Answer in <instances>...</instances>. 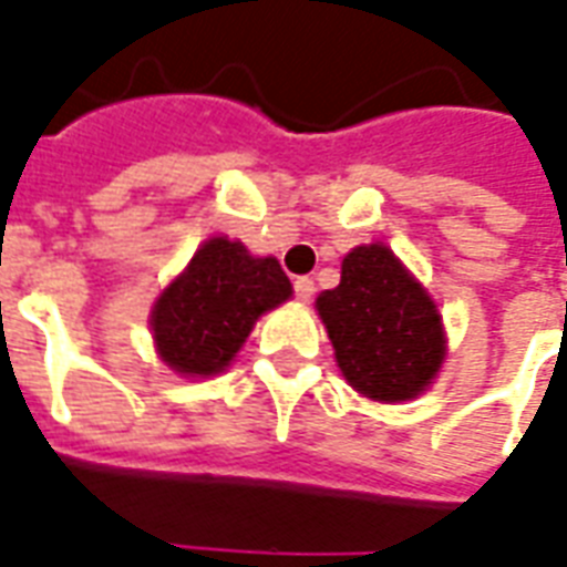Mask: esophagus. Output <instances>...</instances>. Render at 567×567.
Listing matches in <instances>:
<instances>
[{
	"label": "esophagus",
	"instance_id": "1",
	"mask_svg": "<svg viewBox=\"0 0 567 567\" xmlns=\"http://www.w3.org/2000/svg\"><path fill=\"white\" fill-rule=\"evenodd\" d=\"M295 295H297V300L309 303V300H312V295H316V282H312L309 276H297V279H295Z\"/></svg>",
	"mask_w": 567,
	"mask_h": 567
}]
</instances>
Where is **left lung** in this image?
I'll use <instances>...</instances> for the list:
<instances>
[{
    "instance_id": "1",
    "label": "left lung",
    "mask_w": 567,
    "mask_h": 567,
    "mask_svg": "<svg viewBox=\"0 0 567 567\" xmlns=\"http://www.w3.org/2000/svg\"><path fill=\"white\" fill-rule=\"evenodd\" d=\"M316 309L346 382L370 401L416 398L446 358L434 300L382 243L352 248L340 285L321 291Z\"/></svg>"
}]
</instances>
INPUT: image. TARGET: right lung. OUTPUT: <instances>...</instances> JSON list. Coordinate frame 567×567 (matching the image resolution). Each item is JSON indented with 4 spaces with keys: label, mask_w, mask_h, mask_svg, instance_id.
<instances>
[{
    "label": "right lung",
    "mask_w": 567,
    "mask_h": 567,
    "mask_svg": "<svg viewBox=\"0 0 567 567\" xmlns=\"http://www.w3.org/2000/svg\"><path fill=\"white\" fill-rule=\"evenodd\" d=\"M291 297L276 258H251L243 243L212 236L151 309L157 355L182 377H215L243 349L255 321Z\"/></svg>",
    "instance_id": "obj_1"
}]
</instances>
